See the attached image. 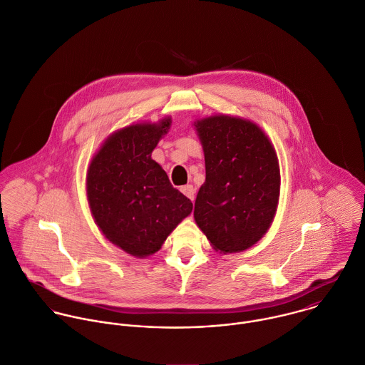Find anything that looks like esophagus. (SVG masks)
<instances>
[{"mask_svg": "<svg viewBox=\"0 0 365 365\" xmlns=\"http://www.w3.org/2000/svg\"><path fill=\"white\" fill-rule=\"evenodd\" d=\"M180 192H182V193H183L186 197H189L192 202L195 200V193H196V189H195L192 185H186V186H182Z\"/></svg>", "mask_w": 365, "mask_h": 365, "instance_id": "34e87169", "label": "esophagus"}]
</instances>
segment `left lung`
<instances>
[{
	"label": "left lung",
	"instance_id": "obj_1",
	"mask_svg": "<svg viewBox=\"0 0 365 365\" xmlns=\"http://www.w3.org/2000/svg\"><path fill=\"white\" fill-rule=\"evenodd\" d=\"M193 125L206 165L195 221L220 254L245 251L267 234L277 215L281 172L275 148L247 118L215 114Z\"/></svg>",
	"mask_w": 365,
	"mask_h": 365
}]
</instances>
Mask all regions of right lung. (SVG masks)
I'll return each instance as SVG.
<instances>
[{"label":"right lung","mask_w":365,"mask_h":365,"mask_svg":"<svg viewBox=\"0 0 365 365\" xmlns=\"http://www.w3.org/2000/svg\"><path fill=\"white\" fill-rule=\"evenodd\" d=\"M170 124L172 118L165 117L117 130L87 169L86 192L94 222L111 244L135 258L159 251L193 209L150 158Z\"/></svg>","instance_id":"add662e5"}]
</instances>
